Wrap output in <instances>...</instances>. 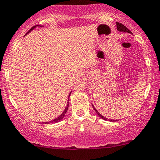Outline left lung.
I'll return each mask as SVG.
<instances>
[{
	"mask_svg": "<svg viewBox=\"0 0 160 160\" xmlns=\"http://www.w3.org/2000/svg\"><path fill=\"white\" fill-rule=\"evenodd\" d=\"M116 26H117V29H118V31H119V32H128V33H132V32H131L130 30H129L128 28H127L126 26H125L123 24H122V23H119V22H116ZM92 106H93V105H92ZM93 107H94L95 112H97V114H98V116H99L100 118H102V119H104V120H107V118L104 117V116H102L101 114H100L99 112H98V111L97 110V109L94 108V106H93ZM108 120H109V119H108ZM109 121L114 122V121H116V120H114V119H109Z\"/></svg>",
	"mask_w": 160,
	"mask_h": 160,
	"instance_id": "1",
	"label": "left lung"
}]
</instances>
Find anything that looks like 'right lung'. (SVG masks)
<instances>
[{
  "label": "right lung",
  "instance_id": "obj_1",
  "mask_svg": "<svg viewBox=\"0 0 160 160\" xmlns=\"http://www.w3.org/2000/svg\"><path fill=\"white\" fill-rule=\"evenodd\" d=\"M38 26H33V27H32V28H30V29L28 30V32H27L26 34L29 33V32H31L32 30H33L34 28H35V27ZM70 94H71V93H70ZM70 94H69V96H70ZM69 98H68V102H67V104H66V107L65 109H64V111H63V112H62V113L61 114L60 116H59V117L56 118V119H53V120H51V121H50V122H43V123H45V124H50V123H57V122H59L61 121V120H62V119H63L64 116H65V114L66 113V112H67V110H68V108H69Z\"/></svg>",
  "mask_w": 160,
  "mask_h": 160
}]
</instances>
